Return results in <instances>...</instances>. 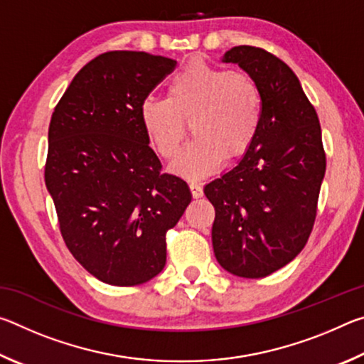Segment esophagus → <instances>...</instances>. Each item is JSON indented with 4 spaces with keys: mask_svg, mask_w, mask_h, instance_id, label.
Masks as SVG:
<instances>
[{
    "mask_svg": "<svg viewBox=\"0 0 364 364\" xmlns=\"http://www.w3.org/2000/svg\"><path fill=\"white\" fill-rule=\"evenodd\" d=\"M189 189H191V194H193L194 199H199V197L204 196V189H202L200 184L189 183Z\"/></svg>",
    "mask_w": 364,
    "mask_h": 364,
    "instance_id": "esophagus-1",
    "label": "esophagus"
}]
</instances>
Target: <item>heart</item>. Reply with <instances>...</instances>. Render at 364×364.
Listing matches in <instances>:
<instances>
[{"mask_svg":"<svg viewBox=\"0 0 364 364\" xmlns=\"http://www.w3.org/2000/svg\"><path fill=\"white\" fill-rule=\"evenodd\" d=\"M263 93L245 72L193 59L170 78L167 97H147L141 122L160 157L178 156L193 122L189 143L171 171L186 180H202L217 171L226 157L241 159L255 143L262 127Z\"/></svg>","mask_w":364,"mask_h":364,"instance_id":"1","label":"heart"}]
</instances>
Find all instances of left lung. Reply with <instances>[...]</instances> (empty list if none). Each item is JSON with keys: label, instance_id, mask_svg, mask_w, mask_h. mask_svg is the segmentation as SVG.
Masks as SVG:
<instances>
[{"label": "left lung", "instance_id": "8db88e82", "mask_svg": "<svg viewBox=\"0 0 364 364\" xmlns=\"http://www.w3.org/2000/svg\"><path fill=\"white\" fill-rule=\"evenodd\" d=\"M237 64L260 85L262 127L236 167L204 188L215 207L218 263L241 278H264L297 257L315 225L326 171L321 125L291 67L255 46H234Z\"/></svg>", "mask_w": 364, "mask_h": 364}]
</instances>
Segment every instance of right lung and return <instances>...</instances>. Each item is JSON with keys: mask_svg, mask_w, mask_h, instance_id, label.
I'll list each match as a JSON object with an SVG mask.
<instances>
[{"mask_svg": "<svg viewBox=\"0 0 364 364\" xmlns=\"http://www.w3.org/2000/svg\"><path fill=\"white\" fill-rule=\"evenodd\" d=\"M176 60L109 51L90 60L54 107L45 183L63 239L110 286L152 279L167 260V231L191 202L188 184L162 173L141 104Z\"/></svg>", "mask_w": 364, "mask_h": 364, "instance_id": "1", "label": "right lung"}]
</instances>
